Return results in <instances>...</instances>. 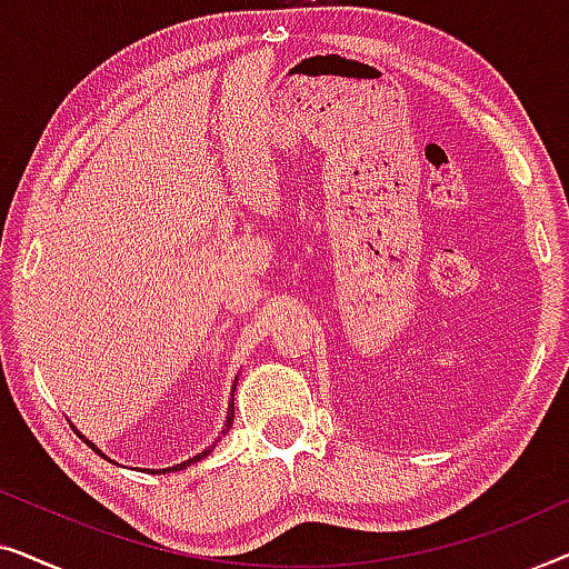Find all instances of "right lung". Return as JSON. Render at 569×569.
Listing matches in <instances>:
<instances>
[{
    "label": "right lung",
    "mask_w": 569,
    "mask_h": 569,
    "mask_svg": "<svg viewBox=\"0 0 569 569\" xmlns=\"http://www.w3.org/2000/svg\"><path fill=\"white\" fill-rule=\"evenodd\" d=\"M238 380V378H236ZM238 386V383H236ZM236 386H232V401L228 403V417H224V427H222V435L224 432H230V427H232V419H236ZM69 427H72V430L77 432V435H80V438L84 440V442H88V446L92 448V450H96V453L98 456H103L106 458V461H111V458H108L106 453H103V450H98L96 448V442H90L88 438H84V435L80 432V430H77V427L72 425V422H69ZM214 442H220V438H217ZM214 442H212V446H209V448H204V450H201V453L199 456H193V458H189V461H183V463H176V466H170V469H160V471H154V469H144L147 473H170V471H181V469H186V466H191V463H197V461H201V458H207L209 453H212V450H214ZM111 463H116V461H111ZM116 466H119V463H116Z\"/></svg>",
    "instance_id": "right-lung-1"
}]
</instances>
